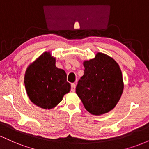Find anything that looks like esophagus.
I'll use <instances>...</instances> for the list:
<instances>
[{
  "label": "esophagus",
  "instance_id": "obj_1",
  "mask_svg": "<svg viewBox=\"0 0 149 149\" xmlns=\"http://www.w3.org/2000/svg\"><path fill=\"white\" fill-rule=\"evenodd\" d=\"M71 90L72 92H75V90H76V84H75V83H72V84H71Z\"/></svg>",
  "mask_w": 149,
  "mask_h": 149
}]
</instances>
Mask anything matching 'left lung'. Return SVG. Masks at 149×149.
Here are the masks:
<instances>
[{
    "mask_svg": "<svg viewBox=\"0 0 149 149\" xmlns=\"http://www.w3.org/2000/svg\"><path fill=\"white\" fill-rule=\"evenodd\" d=\"M84 75L78 80L76 94L88 111L100 116L111 111L119 102L124 89L118 64L107 54L97 52L83 61Z\"/></svg>",
    "mask_w": 149,
    "mask_h": 149,
    "instance_id": "obj_1",
    "label": "left lung"
}]
</instances>
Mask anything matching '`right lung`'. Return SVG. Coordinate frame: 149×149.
<instances>
[{"instance_id": "right-lung-1", "label": "right lung", "mask_w": 149, "mask_h": 149, "mask_svg": "<svg viewBox=\"0 0 149 149\" xmlns=\"http://www.w3.org/2000/svg\"><path fill=\"white\" fill-rule=\"evenodd\" d=\"M55 63L56 58L50 52H45L29 65L25 72L24 85L29 98L44 109L55 107L71 90L66 72L58 69Z\"/></svg>"}]
</instances>
